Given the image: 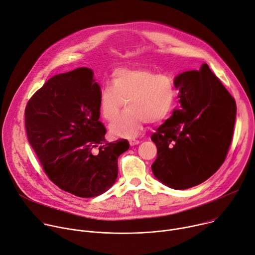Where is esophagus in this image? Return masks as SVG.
I'll list each match as a JSON object with an SVG mask.
<instances>
[{"label":"esophagus","mask_w":255,"mask_h":255,"mask_svg":"<svg viewBox=\"0 0 255 255\" xmlns=\"http://www.w3.org/2000/svg\"><path fill=\"white\" fill-rule=\"evenodd\" d=\"M128 143H129L130 146H135V145H138V144H139V140L134 139V138H129V139H128Z\"/></svg>","instance_id":"esophagus-1"}]
</instances>
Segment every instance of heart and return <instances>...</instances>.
Instances as JSON below:
<instances>
[{"label":"heart","mask_w":255,"mask_h":255,"mask_svg":"<svg viewBox=\"0 0 255 255\" xmlns=\"http://www.w3.org/2000/svg\"><path fill=\"white\" fill-rule=\"evenodd\" d=\"M175 99L173 80L164 74L146 69H118L111 75V86L99 94V108L104 120L110 122L123 108L122 115L110 125V131L119 137H134L147 122L156 124L170 113Z\"/></svg>","instance_id":"heart-1"}]
</instances>
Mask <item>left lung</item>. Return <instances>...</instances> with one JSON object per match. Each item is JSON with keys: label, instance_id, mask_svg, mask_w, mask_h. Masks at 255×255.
<instances>
[{"label": "left lung", "instance_id": "obj_1", "mask_svg": "<svg viewBox=\"0 0 255 255\" xmlns=\"http://www.w3.org/2000/svg\"><path fill=\"white\" fill-rule=\"evenodd\" d=\"M180 108L161 125L152 140L157 158L154 176L173 189H186L210 178L228 153L236 103L207 64L174 78Z\"/></svg>", "mask_w": 255, "mask_h": 255}]
</instances>
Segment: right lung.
<instances>
[{
  "label": "right lung",
  "mask_w": 255,
  "mask_h": 255,
  "mask_svg": "<svg viewBox=\"0 0 255 255\" xmlns=\"http://www.w3.org/2000/svg\"><path fill=\"white\" fill-rule=\"evenodd\" d=\"M89 68L55 75L25 108L28 142L48 178L80 197H93L115 184L127 139L108 143L99 122L100 86ZM94 147L99 151L93 153Z\"/></svg>",
  "instance_id": "add662e5"
}]
</instances>
